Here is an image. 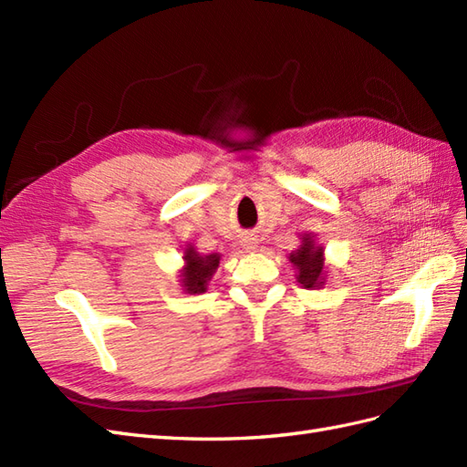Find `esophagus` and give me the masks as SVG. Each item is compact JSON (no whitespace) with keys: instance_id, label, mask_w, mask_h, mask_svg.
<instances>
[{"instance_id":"obj_1","label":"esophagus","mask_w":467,"mask_h":467,"mask_svg":"<svg viewBox=\"0 0 467 467\" xmlns=\"http://www.w3.org/2000/svg\"><path fill=\"white\" fill-rule=\"evenodd\" d=\"M241 244H243L244 250H248V253H250V250H256V238L254 236H244Z\"/></svg>"}]
</instances>
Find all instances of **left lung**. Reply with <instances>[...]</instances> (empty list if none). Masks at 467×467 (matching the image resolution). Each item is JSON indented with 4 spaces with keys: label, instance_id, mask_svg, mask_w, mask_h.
Masks as SVG:
<instances>
[{
    "label": "left lung",
    "instance_id": "1",
    "mask_svg": "<svg viewBox=\"0 0 467 467\" xmlns=\"http://www.w3.org/2000/svg\"><path fill=\"white\" fill-rule=\"evenodd\" d=\"M290 262L297 270L296 278L304 288L316 290L326 284V272H324V246H317L314 243L312 234L302 236V244L294 253H290Z\"/></svg>",
    "mask_w": 467,
    "mask_h": 467
}]
</instances>
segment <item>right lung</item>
<instances>
[{"label":"right lung","instance_id":"right-lung-1","mask_svg":"<svg viewBox=\"0 0 467 467\" xmlns=\"http://www.w3.org/2000/svg\"><path fill=\"white\" fill-rule=\"evenodd\" d=\"M185 268L182 270V285L187 294L207 292V282L213 278L214 270L219 268L221 254L213 253L201 256L193 246L185 248Z\"/></svg>","mask_w":467,"mask_h":467}]
</instances>
